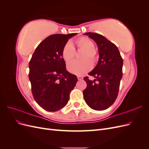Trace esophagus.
<instances>
[{
    "label": "esophagus",
    "instance_id": "esophagus-1",
    "mask_svg": "<svg viewBox=\"0 0 149 149\" xmlns=\"http://www.w3.org/2000/svg\"><path fill=\"white\" fill-rule=\"evenodd\" d=\"M78 80H81V79H83V76H78Z\"/></svg>",
    "mask_w": 149,
    "mask_h": 149
}]
</instances>
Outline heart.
Masks as SVG:
<instances>
[{
	"label": "heart",
	"instance_id": "b5f03b06",
	"mask_svg": "<svg viewBox=\"0 0 149 149\" xmlns=\"http://www.w3.org/2000/svg\"><path fill=\"white\" fill-rule=\"evenodd\" d=\"M76 46L79 49H84L81 55L82 60H74L68 65V70L71 73L81 76L87 73L92 68V62L95 61L97 53L94 48V43L87 37H80L74 42ZM62 57L66 62L70 61L74 56L75 49L71 43H66L63 47L61 51ZM90 60L89 61L88 59Z\"/></svg>",
	"mask_w": 149,
	"mask_h": 149
}]
</instances>
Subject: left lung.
I'll return each instance as SVG.
<instances>
[{
    "label": "left lung",
    "instance_id": "obj_1",
    "mask_svg": "<svg viewBox=\"0 0 149 149\" xmlns=\"http://www.w3.org/2000/svg\"><path fill=\"white\" fill-rule=\"evenodd\" d=\"M84 35L96 43L100 57L96 67L88 73L95 79L89 80L88 76L84 78L87 83L83 91L84 99L91 109L105 110L118 97L123 77V60L118 47L104 36L92 32Z\"/></svg>",
    "mask_w": 149,
    "mask_h": 149
}]
</instances>
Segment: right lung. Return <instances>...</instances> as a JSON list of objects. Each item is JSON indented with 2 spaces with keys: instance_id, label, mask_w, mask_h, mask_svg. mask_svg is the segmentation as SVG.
Returning a JSON list of instances; mask_svg holds the SVG:
<instances>
[{
  "instance_id": "add662e5",
  "label": "right lung",
  "mask_w": 149,
  "mask_h": 149,
  "mask_svg": "<svg viewBox=\"0 0 149 149\" xmlns=\"http://www.w3.org/2000/svg\"><path fill=\"white\" fill-rule=\"evenodd\" d=\"M77 33L54 34L40 43L29 62V77L34 100L45 110L55 112L65 107L78 81L66 71L63 47Z\"/></svg>"
}]
</instances>
